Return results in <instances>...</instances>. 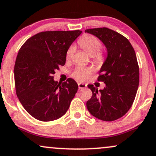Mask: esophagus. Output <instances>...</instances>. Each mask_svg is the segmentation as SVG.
<instances>
[{
	"label": "esophagus",
	"mask_w": 156,
	"mask_h": 156,
	"mask_svg": "<svg viewBox=\"0 0 156 156\" xmlns=\"http://www.w3.org/2000/svg\"><path fill=\"white\" fill-rule=\"evenodd\" d=\"M78 87L79 89H84L87 87V85L85 83H82V82H80V83H78Z\"/></svg>",
	"instance_id": "1"
}]
</instances>
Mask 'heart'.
I'll use <instances>...</instances> for the list:
<instances>
[{"label":"heart","mask_w":156,"mask_h":156,"mask_svg":"<svg viewBox=\"0 0 156 156\" xmlns=\"http://www.w3.org/2000/svg\"><path fill=\"white\" fill-rule=\"evenodd\" d=\"M79 44L81 47L90 55H95L97 58H101V54L99 52L101 44L99 40L96 37L93 36H86L79 40ZM75 52V47L74 45L71 46L68 49L66 52V58L70 59L73 56ZM93 72V69L90 67H85L83 66H78L75 68L73 76L80 81H85L89 77V76Z\"/></svg>","instance_id":"heart-1"}]
</instances>
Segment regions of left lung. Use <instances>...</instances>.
Here are the masks:
<instances>
[{
	"mask_svg": "<svg viewBox=\"0 0 156 156\" xmlns=\"http://www.w3.org/2000/svg\"><path fill=\"white\" fill-rule=\"evenodd\" d=\"M85 32L98 38L107 52L98 78L105 87L98 90L87 85L93 94L86 106L95 118L113 121L129 110L136 97L140 82L136 53L127 38L111 29L93 28Z\"/></svg>",
	"mask_w": 156,
	"mask_h": 156,
	"instance_id": "8db88e82",
	"label": "left lung"
}]
</instances>
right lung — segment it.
<instances>
[{"mask_svg": "<svg viewBox=\"0 0 156 156\" xmlns=\"http://www.w3.org/2000/svg\"><path fill=\"white\" fill-rule=\"evenodd\" d=\"M81 30L45 31L34 35L18 52L14 66L16 93L31 116L44 122L66 114L77 92L73 79L58 83L52 75L64 66L66 52Z\"/></svg>", "mask_w": 156, "mask_h": 156, "instance_id": "add662e5", "label": "right lung"}]
</instances>
